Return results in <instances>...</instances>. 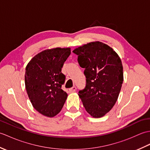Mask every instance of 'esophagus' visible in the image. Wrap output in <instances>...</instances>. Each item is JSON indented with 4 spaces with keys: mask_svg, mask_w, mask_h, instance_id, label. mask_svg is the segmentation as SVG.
I'll list each match as a JSON object with an SVG mask.
<instances>
[{
    "mask_svg": "<svg viewBox=\"0 0 150 150\" xmlns=\"http://www.w3.org/2000/svg\"><path fill=\"white\" fill-rule=\"evenodd\" d=\"M76 90H77V88H76L75 86H73L72 88L69 89V90L70 92H75L76 91Z\"/></svg>",
    "mask_w": 150,
    "mask_h": 150,
    "instance_id": "esophagus-1",
    "label": "esophagus"
}]
</instances>
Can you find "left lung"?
I'll return each instance as SVG.
<instances>
[{"instance_id": "left-lung-1", "label": "left lung", "mask_w": 150, "mask_h": 150, "mask_svg": "<svg viewBox=\"0 0 150 150\" xmlns=\"http://www.w3.org/2000/svg\"><path fill=\"white\" fill-rule=\"evenodd\" d=\"M84 68L86 86L79 91L87 112L99 118L111 110L123 82V67L117 53L107 44L90 42L73 51Z\"/></svg>"}]
</instances>
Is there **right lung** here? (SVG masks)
<instances>
[{
  "label": "right lung",
  "mask_w": 150,
  "mask_h": 150,
  "mask_svg": "<svg viewBox=\"0 0 150 150\" xmlns=\"http://www.w3.org/2000/svg\"><path fill=\"white\" fill-rule=\"evenodd\" d=\"M70 53L69 47L44 50L35 56L26 66L27 93L35 109L44 116H55L65 103L68 94L61 88L66 76L61 69Z\"/></svg>",
  "instance_id": "right-lung-1"
}]
</instances>
